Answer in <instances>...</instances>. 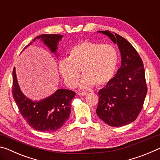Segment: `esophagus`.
<instances>
[{
	"mask_svg": "<svg viewBox=\"0 0 160 160\" xmlns=\"http://www.w3.org/2000/svg\"><path fill=\"white\" fill-rule=\"evenodd\" d=\"M87 94V93L86 92H78V96H80V97H83V96H85V95H86Z\"/></svg>",
	"mask_w": 160,
	"mask_h": 160,
	"instance_id": "obj_1",
	"label": "esophagus"
}]
</instances>
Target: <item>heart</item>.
Instances as JSON below:
<instances>
[{
    "instance_id": "b5f03b06",
    "label": "heart",
    "mask_w": 160,
    "mask_h": 160,
    "mask_svg": "<svg viewBox=\"0 0 160 160\" xmlns=\"http://www.w3.org/2000/svg\"><path fill=\"white\" fill-rule=\"evenodd\" d=\"M117 63L118 53L113 45L83 41L70 48L68 58L60 60L58 69L69 88L76 85L82 70L79 86L88 90L94 85L102 87L110 82Z\"/></svg>"
}]
</instances>
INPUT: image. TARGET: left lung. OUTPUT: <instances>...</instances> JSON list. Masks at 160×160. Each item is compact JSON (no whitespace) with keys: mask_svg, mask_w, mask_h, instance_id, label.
Instances as JSON below:
<instances>
[{"mask_svg":"<svg viewBox=\"0 0 160 160\" xmlns=\"http://www.w3.org/2000/svg\"><path fill=\"white\" fill-rule=\"evenodd\" d=\"M98 32L109 37L118 45L121 64L115 76L98 92L97 114L109 126L128 125L141 112L147 94L142 59L131 43L120 35L109 31Z\"/></svg>","mask_w":160,"mask_h":160,"instance_id":"8db88e82","label":"left lung"}]
</instances>
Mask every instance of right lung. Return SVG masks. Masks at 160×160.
Returning <instances> with one entry per match:
<instances>
[{
	"label": "right lung",
	"instance_id": "right-lung-1",
	"mask_svg": "<svg viewBox=\"0 0 160 160\" xmlns=\"http://www.w3.org/2000/svg\"><path fill=\"white\" fill-rule=\"evenodd\" d=\"M63 35L41 34L35 37L30 44L40 39L50 51L58 58V42ZM25 47V48H26ZM12 96L19 111L27 123L36 131L42 132L55 131L66 123L71 110V100L74 98V92L65 89H58L45 99L39 101L32 100L21 91L18 82L15 68L12 72Z\"/></svg>",
	"mask_w": 160,
	"mask_h": 160
}]
</instances>
